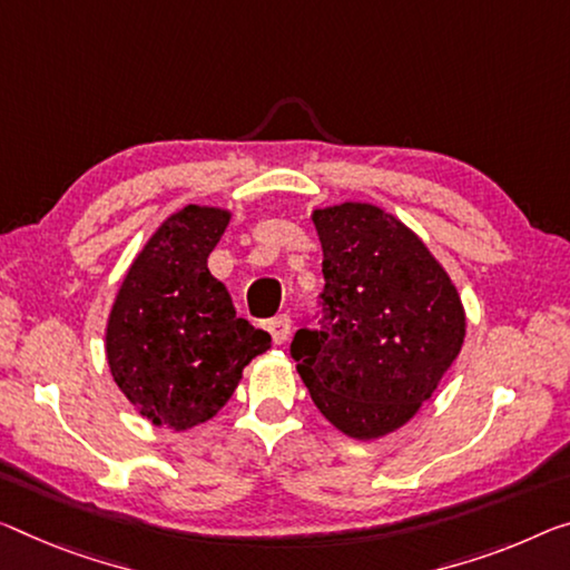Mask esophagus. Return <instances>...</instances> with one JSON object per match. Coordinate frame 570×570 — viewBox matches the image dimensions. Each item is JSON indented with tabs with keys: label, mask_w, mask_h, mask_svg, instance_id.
I'll list each match as a JSON object with an SVG mask.
<instances>
[{
	"label": "esophagus",
	"mask_w": 570,
	"mask_h": 570,
	"mask_svg": "<svg viewBox=\"0 0 570 570\" xmlns=\"http://www.w3.org/2000/svg\"><path fill=\"white\" fill-rule=\"evenodd\" d=\"M267 328H269V334H273V341H275V344H285L287 336H291V331H293V321H291V315H287V313H279L277 318H273V321L267 323Z\"/></svg>",
	"instance_id": "1"
}]
</instances>
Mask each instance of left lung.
<instances>
[{
	"mask_svg": "<svg viewBox=\"0 0 570 570\" xmlns=\"http://www.w3.org/2000/svg\"><path fill=\"white\" fill-rule=\"evenodd\" d=\"M323 249V323L293 338L315 407L348 438L395 433L433 397L466 336L453 279L395 214L366 204L313 208Z\"/></svg>",
	"mask_w": 570,
	"mask_h": 570,
	"instance_id": "obj_1",
	"label": "left lung"
}]
</instances>
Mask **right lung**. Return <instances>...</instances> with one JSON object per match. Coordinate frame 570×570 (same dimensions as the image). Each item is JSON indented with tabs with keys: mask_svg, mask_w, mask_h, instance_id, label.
Listing matches in <instances>:
<instances>
[{
	"mask_svg": "<svg viewBox=\"0 0 570 570\" xmlns=\"http://www.w3.org/2000/svg\"><path fill=\"white\" fill-rule=\"evenodd\" d=\"M232 222L222 206L188 204L157 226L129 265L107 321V362L135 410L157 428L190 431L234 395L273 336L236 315L208 255Z\"/></svg>",
	"mask_w": 570,
	"mask_h": 570,
	"instance_id": "1",
	"label": "right lung"
}]
</instances>
